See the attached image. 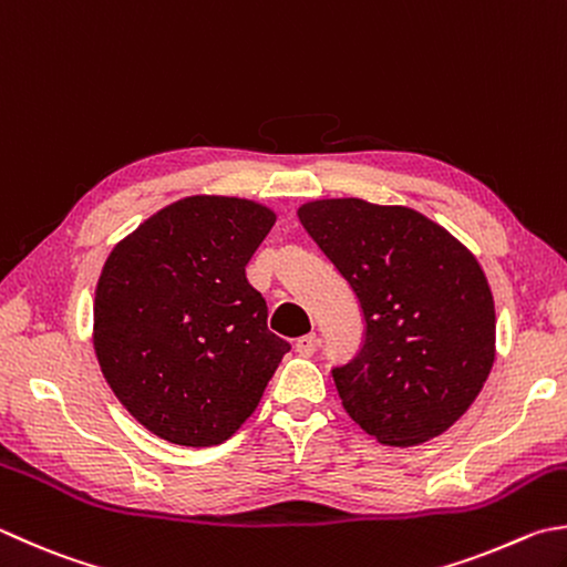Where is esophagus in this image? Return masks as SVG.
I'll use <instances>...</instances> for the list:
<instances>
[{"mask_svg": "<svg viewBox=\"0 0 567 567\" xmlns=\"http://www.w3.org/2000/svg\"><path fill=\"white\" fill-rule=\"evenodd\" d=\"M316 348H318V336L316 333H308V336H301L296 340V352H298V355H303V358H311Z\"/></svg>", "mask_w": 567, "mask_h": 567, "instance_id": "1", "label": "esophagus"}]
</instances>
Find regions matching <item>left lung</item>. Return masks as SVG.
<instances>
[{
    "label": "left lung",
    "instance_id": "obj_1",
    "mask_svg": "<svg viewBox=\"0 0 567 567\" xmlns=\"http://www.w3.org/2000/svg\"><path fill=\"white\" fill-rule=\"evenodd\" d=\"M298 219L365 318L360 352L333 368L346 412L392 446L450 430L496 358L494 296L476 256L410 207L316 199Z\"/></svg>",
    "mask_w": 567,
    "mask_h": 567
}]
</instances>
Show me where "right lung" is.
<instances>
[{"mask_svg": "<svg viewBox=\"0 0 567 567\" xmlns=\"http://www.w3.org/2000/svg\"><path fill=\"white\" fill-rule=\"evenodd\" d=\"M276 215L239 197H185L111 251L95 286L93 348L145 430L179 446L227 442L291 346L266 326L247 264Z\"/></svg>", "mask_w": 567, "mask_h": 567, "instance_id": "add662e5", "label": "right lung"}]
</instances>
